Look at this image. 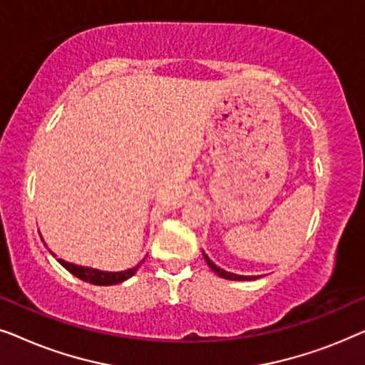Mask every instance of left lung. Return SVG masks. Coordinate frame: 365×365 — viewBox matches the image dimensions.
<instances>
[{
  "instance_id": "left-lung-1",
  "label": "left lung",
  "mask_w": 365,
  "mask_h": 365,
  "mask_svg": "<svg viewBox=\"0 0 365 365\" xmlns=\"http://www.w3.org/2000/svg\"><path fill=\"white\" fill-rule=\"evenodd\" d=\"M204 254V252H202ZM204 259H206V262H207V266L212 269L214 272L217 274V276H221V277H224V279H231V281H252V279H256V276H237V274H232V272H227V271H224V269H221V267H217L216 264H214L211 259H209L206 254H204Z\"/></svg>"
}]
</instances>
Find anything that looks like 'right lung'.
I'll return each mask as SVG.
<instances>
[{
	"instance_id": "1",
	"label": "right lung",
	"mask_w": 365,
	"mask_h": 365,
	"mask_svg": "<svg viewBox=\"0 0 365 365\" xmlns=\"http://www.w3.org/2000/svg\"><path fill=\"white\" fill-rule=\"evenodd\" d=\"M53 256H54V254H53ZM58 262L61 264L64 269H68V271L71 272L73 276L79 277L81 281L94 284V286H113V284H119V282L126 281V279L134 276V272L138 271L139 266H141V264H138L136 267L128 269V271H123V272H103V271H96V269L74 266V264L63 261V259H58Z\"/></svg>"
}]
</instances>
